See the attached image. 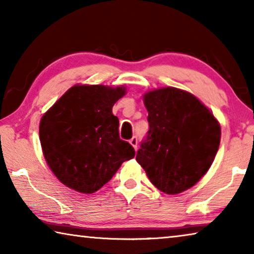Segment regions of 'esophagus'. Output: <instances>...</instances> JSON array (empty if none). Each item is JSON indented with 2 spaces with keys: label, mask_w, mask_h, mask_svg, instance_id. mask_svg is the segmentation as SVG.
I'll return each mask as SVG.
<instances>
[{
  "label": "esophagus",
  "mask_w": 254,
  "mask_h": 254,
  "mask_svg": "<svg viewBox=\"0 0 254 254\" xmlns=\"http://www.w3.org/2000/svg\"><path fill=\"white\" fill-rule=\"evenodd\" d=\"M130 144L136 150V148H137V139H136V136H133L132 137V139L130 140Z\"/></svg>",
  "instance_id": "34e87169"
}]
</instances>
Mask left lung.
Instances as JSON below:
<instances>
[{"instance_id": "left-lung-1", "label": "left lung", "mask_w": 254, "mask_h": 254, "mask_svg": "<svg viewBox=\"0 0 254 254\" xmlns=\"http://www.w3.org/2000/svg\"><path fill=\"white\" fill-rule=\"evenodd\" d=\"M149 131L136 161L159 190H187L207 173L221 141L212 112L192 94L165 87L143 95Z\"/></svg>"}]
</instances>
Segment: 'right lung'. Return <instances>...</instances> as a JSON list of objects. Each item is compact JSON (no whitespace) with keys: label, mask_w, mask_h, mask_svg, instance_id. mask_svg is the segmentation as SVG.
<instances>
[{"label":"right lung","mask_w":254,"mask_h":254,"mask_svg":"<svg viewBox=\"0 0 254 254\" xmlns=\"http://www.w3.org/2000/svg\"><path fill=\"white\" fill-rule=\"evenodd\" d=\"M126 87L75 85L42 117L39 135L49 168L67 187L92 194L110 182L132 145L120 139L112 107Z\"/></svg>","instance_id":"obj_1"}]
</instances>
